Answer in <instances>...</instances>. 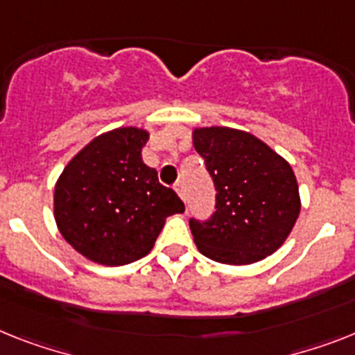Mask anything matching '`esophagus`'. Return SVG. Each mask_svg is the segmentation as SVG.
Listing matches in <instances>:
<instances>
[{"label": "esophagus", "instance_id": "obj_1", "mask_svg": "<svg viewBox=\"0 0 355 355\" xmlns=\"http://www.w3.org/2000/svg\"><path fill=\"white\" fill-rule=\"evenodd\" d=\"M175 189H177L178 196H180L182 200H186V187H184V180H177V184H175Z\"/></svg>", "mask_w": 355, "mask_h": 355}]
</instances>
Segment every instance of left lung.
I'll return each mask as SVG.
<instances>
[{"label":"left lung","instance_id":"8db88e82","mask_svg":"<svg viewBox=\"0 0 355 355\" xmlns=\"http://www.w3.org/2000/svg\"><path fill=\"white\" fill-rule=\"evenodd\" d=\"M193 142L216 189L209 218H189L198 251L229 265L272 254L300 214L293 168L260 139L231 128L195 130Z\"/></svg>","mask_w":355,"mask_h":355}]
</instances>
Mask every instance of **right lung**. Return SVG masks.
I'll return each instance as SVG.
<instances>
[{
	"mask_svg": "<svg viewBox=\"0 0 355 355\" xmlns=\"http://www.w3.org/2000/svg\"><path fill=\"white\" fill-rule=\"evenodd\" d=\"M148 132L119 128L70 160L55 184L53 214L62 238L101 265H126L153 249L184 202L142 162Z\"/></svg>",
	"mask_w": 355,
	"mask_h": 355,
	"instance_id": "right-lung-1",
	"label": "right lung"
}]
</instances>
